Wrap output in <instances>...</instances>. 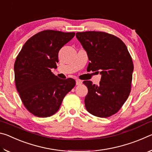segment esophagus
Instances as JSON below:
<instances>
[{"label":"esophagus","mask_w":152,"mask_h":152,"mask_svg":"<svg viewBox=\"0 0 152 152\" xmlns=\"http://www.w3.org/2000/svg\"><path fill=\"white\" fill-rule=\"evenodd\" d=\"M82 83V81L80 80H76V85H80Z\"/></svg>","instance_id":"34e87169"}]
</instances>
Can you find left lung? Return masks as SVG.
Wrapping results in <instances>:
<instances>
[{
    "label": "left lung",
    "instance_id": "left-lung-1",
    "mask_svg": "<svg viewBox=\"0 0 152 152\" xmlns=\"http://www.w3.org/2000/svg\"><path fill=\"white\" fill-rule=\"evenodd\" d=\"M76 38L86 51L88 70L101 74L99 85L84 81L88 88L86 110L94 116L108 117L118 112L131 92L133 64L124 43L101 31L78 32ZM87 68V69H88Z\"/></svg>",
    "mask_w": 152,
    "mask_h": 152
}]
</instances>
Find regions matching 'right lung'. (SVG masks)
<instances>
[{
  "label": "right lung",
  "instance_id": "obj_1",
  "mask_svg": "<svg viewBox=\"0 0 152 152\" xmlns=\"http://www.w3.org/2000/svg\"><path fill=\"white\" fill-rule=\"evenodd\" d=\"M75 33L45 30L28 39L15 62V81L23 103L39 117L54 115L63 99L72 89V78H59L51 72L56 68L60 49Z\"/></svg>",
  "mask_w": 152,
  "mask_h": 152
}]
</instances>
